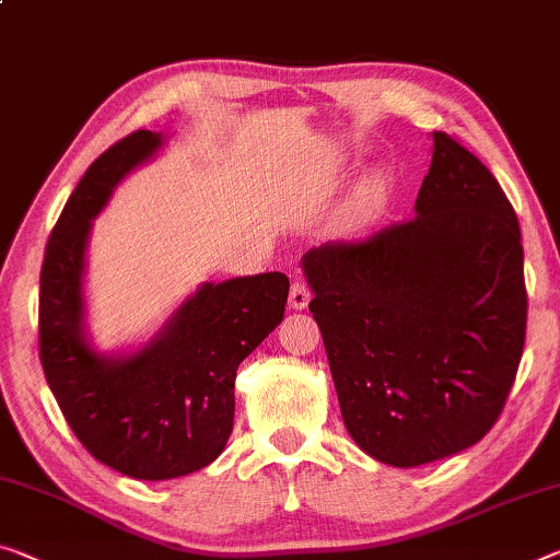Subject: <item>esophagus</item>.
Returning a JSON list of instances; mask_svg holds the SVG:
<instances>
[{"label":"esophagus","mask_w":560,"mask_h":560,"mask_svg":"<svg viewBox=\"0 0 560 560\" xmlns=\"http://www.w3.org/2000/svg\"><path fill=\"white\" fill-rule=\"evenodd\" d=\"M310 298H313V295H310V288L305 285V280H300V278L292 280L290 298H288L290 307H292V310H305L307 303H310Z\"/></svg>","instance_id":"34e87169"}]
</instances>
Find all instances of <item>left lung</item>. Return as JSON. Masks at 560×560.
Instances as JSON below:
<instances>
[{
	"instance_id": "8db88e82",
	"label": "left lung",
	"mask_w": 560,
	"mask_h": 560,
	"mask_svg": "<svg viewBox=\"0 0 560 560\" xmlns=\"http://www.w3.org/2000/svg\"><path fill=\"white\" fill-rule=\"evenodd\" d=\"M430 137L410 220L300 262L348 433L395 468L476 445L501 416L526 340L518 218L476 154Z\"/></svg>"
}]
</instances>
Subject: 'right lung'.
<instances>
[{
    "label": "right lung",
    "instance_id": "right-lung-1",
    "mask_svg": "<svg viewBox=\"0 0 560 560\" xmlns=\"http://www.w3.org/2000/svg\"><path fill=\"white\" fill-rule=\"evenodd\" d=\"M165 144L162 132L137 130L92 162L51 230L39 275L49 390L84 448L137 480L187 476L225 451L237 368L282 323L290 290L282 272L202 282L152 338L112 352L94 346L84 295L92 220Z\"/></svg>",
    "mask_w": 560,
    "mask_h": 560
}]
</instances>
